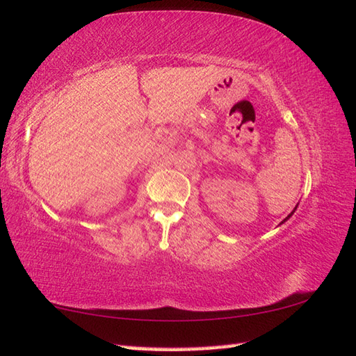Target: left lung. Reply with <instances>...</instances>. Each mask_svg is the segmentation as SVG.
<instances>
[{"instance_id": "1", "label": "left lung", "mask_w": 356, "mask_h": 356, "mask_svg": "<svg viewBox=\"0 0 356 356\" xmlns=\"http://www.w3.org/2000/svg\"><path fill=\"white\" fill-rule=\"evenodd\" d=\"M293 212H294V211H293ZM293 212H291V213H290V216H288V217H286V218H285V220H284V221H286V220H288V218H290V217H291V216H293ZM284 221H282V222H284Z\"/></svg>"}]
</instances>
